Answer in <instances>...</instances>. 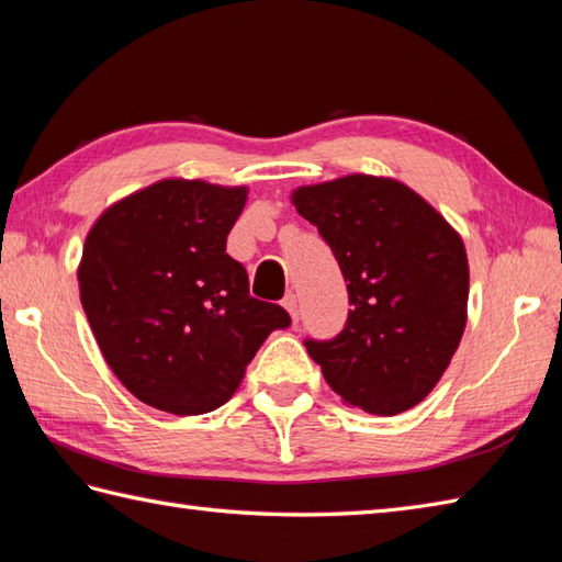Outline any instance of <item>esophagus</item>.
I'll return each mask as SVG.
<instances>
[{"instance_id": "1", "label": "esophagus", "mask_w": 562, "mask_h": 562, "mask_svg": "<svg viewBox=\"0 0 562 562\" xmlns=\"http://www.w3.org/2000/svg\"><path fill=\"white\" fill-rule=\"evenodd\" d=\"M282 306L288 308V314H290V318H292V324H296V321H300V304H296V296L294 294H288L282 300Z\"/></svg>"}]
</instances>
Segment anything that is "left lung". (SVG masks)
<instances>
[{"instance_id": "left-lung-1", "label": "left lung", "mask_w": 562, "mask_h": 562, "mask_svg": "<svg viewBox=\"0 0 562 562\" xmlns=\"http://www.w3.org/2000/svg\"><path fill=\"white\" fill-rule=\"evenodd\" d=\"M290 200L333 248L352 304L340 336L308 340V355L350 408H415L447 372L469 318L461 234L386 176L348 173L294 188Z\"/></svg>"}]
</instances>
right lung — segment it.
Here are the masks:
<instances>
[{
	"mask_svg": "<svg viewBox=\"0 0 562 562\" xmlns=\"http://www.w3.org/2000/svg\"><path fill=\"white\" fill-rule=\"evenodd\" d=\"M246 200V186L161 178L91 224L77 268L83 314L113 374L151 408H220L262 340L290 326L226 254Z\"/></svg>",
	"mask_w": 562,
	"mask_h": 562,
	"instance_id": "1",
	"label": "right lung"
}]
</instances>
